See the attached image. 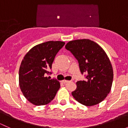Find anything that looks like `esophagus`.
Returning a JSON list of instances; mask_svg holds the SVG:
<instances>
[{
  "label": "esophagus",
  "instance_id": "obj_1",
  "mask_svg": "<svg viewBox=\"0 0 128 128\" xmlns=\"http://www.w3.org/2000/svg\"><path fill=\"white\" fill-rule=\"evenodd\" d=\"M69 82V81H68V80H64L62 81V83H64V84L68 83V82Z\"/></svg>",
  "mask_w": 128,
  "mask_h": 128
}]
</instances>
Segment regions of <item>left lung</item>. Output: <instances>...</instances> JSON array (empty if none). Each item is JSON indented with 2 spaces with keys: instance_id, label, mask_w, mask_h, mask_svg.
I'll return each instance as SVG.
<instances>
[{
  "instance_id": "left-lung-1",
  "label": "left lung",
  "mask_w": 128,
  "mask_h": 128,
  "mask_svg": "<svg viewBox=\"0 0 128 128\" xmlns=\"http://www.w3.org/2000/svg\"><path fill=\"white\" fill-rule=\"evenodd\" d=\"M78 60L81 73H87L86 80L77 82L72 92L78 103L87 106L102 102L111 90L113 79L112 64L102 48L88 39L69 41L65 46Z\"/></svg>"
}]
</instances>
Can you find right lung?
<instances>
[{"label": "right lung", "instance_id": "add662e5", "mask_svg": "<svg viewBox=\"0 0 128 128\" xmlns=\"http://www.w3.org/2000/svg\"><path fill=\"white\" fill-rule=\"evenodd\" d=\"M65 42L50 41L36 45L24 56L19 69V85L24 97L32 104L44 105L51 102L60 88L56 79L46 75L58 51Z\"/></svg>", "mask_w": 128, "mask_h": 128}]
</instances>
